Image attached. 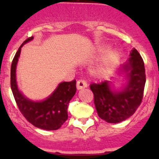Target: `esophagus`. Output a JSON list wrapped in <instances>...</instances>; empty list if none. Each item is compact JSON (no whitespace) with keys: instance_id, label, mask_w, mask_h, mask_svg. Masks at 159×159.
Segmentation results:
<instances>
[{"instance_id":"1","label":"esophagus","mask_w":159,"mask_h":159,"mask_svg":"<svg viewBox=\"0 0 159 159\" xmlns=\"http://www.w3.org/2000/svg\"><path fill=\"white\" fill-rule=\"evenodd\" d=\"M88 87V84L83 80H80L79 81H77L76 83V88L78 90L83 89V88H85Z\"/></svg>"}]
</instances>
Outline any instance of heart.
<instances>
[{
	"mask_svg": "<svg viewBox=\"0 0 159 159\" xmlns=\"http://www.w3.org/2000/svg\"><path fill=\"white\" fill-rule=\"evenodd\" d=\"M119 52L117 51H111L105 55L102 61L100 69L101 72H108L115 67L117 60H119Z\"/></svg>",
	"mask_w": 159,
	"mask_h": 159,
	"instance_id": "b5f03b06",
	"label": "heart"
}]
</instances>
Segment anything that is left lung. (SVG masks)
<instances>
[{
  "label": "left lung",
  "mask_w": 159,
  "mask_h": 159,
  "mask_svg": "<svg viewBox=\"0 0 159 159\" xmlns=\"http://www.w3.org/2000/svg\"><path fill=\"white\" fill-rule=\"evenodd\" d=\"M126 73L127 84L120 91L111 89L110 82L92 84L94 102L98 116L107 123H117L128 119L141 104L146 84L143 58L134 48L128 60L121 67Z\"/></svg>",
  "instance_id": "left-lung-1"
}]
</instances>
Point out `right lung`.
<instances>
[{
    "instance_id": "add662e5",
    "label": "right lung",
    "mask_w": 159,
    "mask_h": 159,
    "mask_svg": "<svg viewBox=\"0 0 159 159\" xmlns=\"http://www.w3.org/2000/svg\"><path fill=\"white\" fill-rule=\"evenodd\" d=\"M33 39L29 37L16 52L11 65V89L20 111L30 123L38 128L55 130L60 128L67 119V107L76 92L75 80L60 83L53 93L45 100L32 101L24 96L17 88L16 68L22 46Z\"/></svg>"
}]
</instances>
